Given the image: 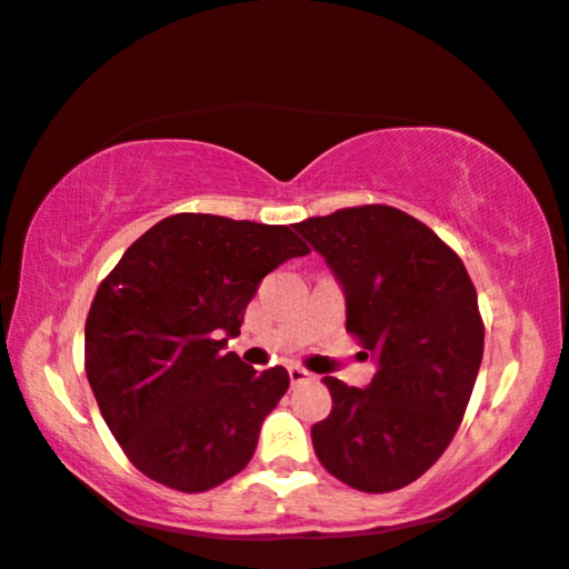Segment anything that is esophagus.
<instances>
[{"instance_id": "1", "label": "esophagus", "mask_w": 569, "mask_h": 569, "mask_svg": "<svg viewBox=\"0 0 569 569\" xmlns=\"http://www.w3.org/2000/svg\"><path fill=\"white\" fill-rule=\"evenodd\" d=\"M290 380H292V386H300V383H310L313 376H310L308 370H302V368H298V365H295V368H290Z\"/></svg>"}]
</instances>
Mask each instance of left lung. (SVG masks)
Masks as SVG:
<instances>
[{"label":"left lung","mask_w":569,"mask_h":569,"mask_svg":"<svg viewBox=\"0 0 569 569\" xmlns=\"http://www.w3.org/2000/svg\"><path fill=\"white\" fill-rule=\"evenodd\" d=\"M295 230L329 263L347 331L378 362L368 388L323 378L333 407L310 430L316 456L360 492H393L422 477L461 425L485 352L477 290L456 251L396 207L339 209Z\"/></svg>","instance_id":"left-lung-1"}]
</instances>
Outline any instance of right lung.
<instances>
[{"label":"right lung","instance_id":"right-lung-1","mask_svg":"<svg viewBox=\"0 0 569 569\" xmlns=\"http://www.w3.org/2000/svg\"><path fill=\"white\" fill-rule=\"evenodd\" d=\"M306 253L287 224L183 212L152 224L100 282L84 370L144 477L204 492L246 469L290 376L279 365L256 372L224 347L261 279Z\"/></svg>","mask_w":569,"mask_h":569}]
</instances>
